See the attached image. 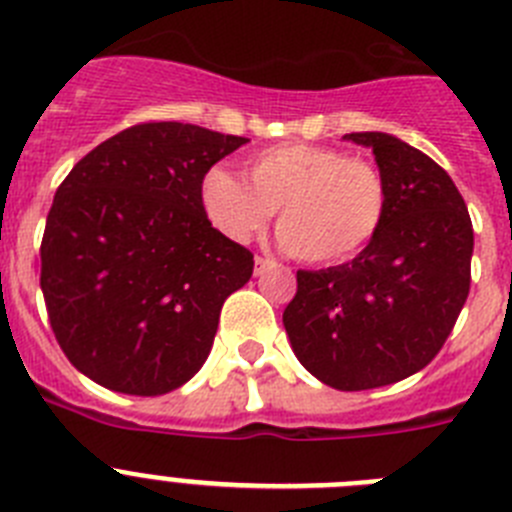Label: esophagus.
Returning a JSON list of instances; mask_svg holds the SVG:
<instances>
[{
	"label": "esophagus",
	"mask_w": 512,
	"mask_h": 512,
	"mask_svg": "<svg viewBox=\"0 0 512 512\" xmlns=\"http://www.w3.org/2000/svg\"><path fill=\"white\" fill-rule=\"evenodd\" d=\"M271 266H274V261L271 259H266V256H256V277H259V274H264L266 269H271Z\"/></svg>",
	"instance_id": "1"
}]
</instances>
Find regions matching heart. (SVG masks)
<instances>
[{
	"label": "heart",
	"mask_w": 512,
	"mask_h": 512,
	"mask_svg": "<svg viewBox=\"0 0 512 512\" xmlns=\"http://www.w3.org/2000/svg\"><path fill=\"white\" fill-rule=\"evenodd\" d=\"M246 179L207 171L202 207L210 223L230 241L246 243L279 210V241L307 264L354 259L377 238L390 207L382 171L341 148H266L246 161Z\"/></svg>",
	"instance_id": "heart-1"
}]
</instances>
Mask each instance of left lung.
Instances as JSON below:
<instances>
[{"instance_id": "8db88e82", "label": "left lung", "mask_w": 512, "mask_h": 512, "mask_svg": "<svg viewBox=\"0 0 512 512\" xmlns=\"http://www.w3.org/2000/svg\"><path fill=\"white\" fill-rule=\"evenodd\" d=\"M372 148L390 207L382 230L348 264L297 271L284 310L292 351L343 392L400 382L433 361L472 282L474 230L451 176L387 133H348Z\"/></svg>"}]
</instances>
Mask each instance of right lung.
<instances>
[{
  "label": "right lung",
  "instance_id": "right-lung-1",
  "mask_svg": "<svg viewBox=\"0 0 512 512\" xmlns=\"http://www.w3.org/2000/svg\"><path fill=\"white\" fill-rule=\"evenodd\" d=\"M248 143L140 122L81 158L53 197L40 289L58 346L92 382L156 397L200 372L253 253L212 228L202 182Z\"/></svg>",
  "mask_w": 512,
  "mask_h": 512
}]
</instances>
